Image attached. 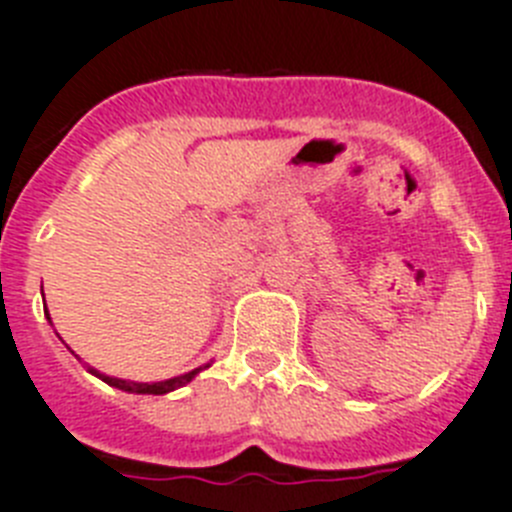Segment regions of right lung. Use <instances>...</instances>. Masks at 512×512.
<instances>
[{"label":"right lung","mask_w":512,"mask_h":512,"mask_svg":"<svg viewBox=\"0 0 512 512\" xmlns=\"http://www.w3.org/2000/svg\"><path fill=\"white\" fill-rule=\"evenodd\" d=\"M46 317H49V312H46ZM208 367V364H205ZM205 367H197L192 369V372H184V375L179 377H171V380H163V382H127V380H119V377H106V375H98L96 369H90L93 375L101 377L103 382H109L111 388H119V390H127V393H148V395H163V393H171V390L182 388V385H187V382L192 380V377L197 375V372H203Z\"/></svg>","instance_id":"add662e5"}]
</instances>
